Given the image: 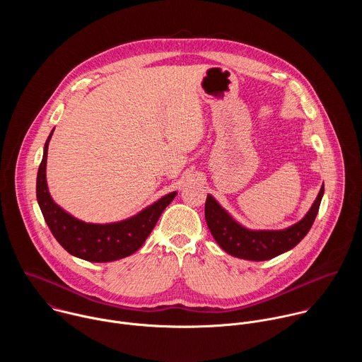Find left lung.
I'll return each instance as SVG.
<instances>
[{"label": "left lung", "mask_w": 362, "mask_h": 362, "mask_svg": "<svg viewBox=\"0 0 362 362\" xmlns=\"http://www.w3.org/2000/svg\"><path fill=\"white\" fill-rule=\"evenodd\" d=\"M324 185L302 221L284 230H249L236 223L208 194L204 204V218L218 245L235 257L247 261H268L296 246L311 229L320 211Z\"/></svg>", "instance_id": "8db88e82"}]
</instances>
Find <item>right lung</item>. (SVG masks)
I'll list each match as a JSON object with an SVG mask.
<instances>
[{"label":"right lung","instance_id":"right-lung-1","mask_svg":"<svg viewBox=\"0 0 362 362\" xmlns=\"http://www.w3.org/2000/svg\"><path fill=\"white\" fill-rule=\"evenodd\" d=\"M51 134L53 132L45 141L42 160L37 173V200L51 233L69 253L88 262H112L134 253L156 226L162 212L175 199L176 192L163 196L134 218L123 222L109 225L81 222L66 214L48 193L45 165Z\"/></svg>","mask_w":362,"mask_h":362}]
</instances>
